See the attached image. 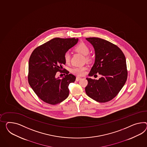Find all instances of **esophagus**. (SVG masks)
I'll return each mask as SVG.
<instances>
[{
    "instance_id": "esophagus-1",
    "label": "esophagus",
    "mask_w": 147,
    "mask_h": 147,
    "mask_svg": "<svg viewBox=\"0 0 147 147\" xmlns=\"http://www.w3.org/2000/svg\"><path fill=\"white\" fill-rule=\"evenodd\" d=\"M82 79V78L81 77H76V81H79V80H80V79Z\"/></svg>"
}]
</instances>
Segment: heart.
Segmentation results:
<instances>
[{"mask_svg":"<svg viewBox=\"0 0 147 147\" xmlns=\"http://www.w3.org/2000/svg\"><path fill=\"white\" fill-rule=\"evenodd\" d=\"M74 50L77 52L80 53L83 55H84V58L87 62L90 61L92 60V57L88 54L90 53V49L88 46L85 43L80 42L76 46ZM64 59L65 63H68L70 61V57L68 53L64 54ZM87 70L86 67H75L72 68L71 72L72 74L77 76H83L85 74Z\"/></svg>","mask_w":147,"mask_h":147,"instance_id":"1","label":"heart"}]
</instances>
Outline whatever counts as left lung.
<instances>
[{
  "mask_svg": "<svg viewBox=\"0 0 147 147\" xmlns=\"http://www.w3.org/2000/svg\"><path fill=\"white\" fill-rule=\"evenodd\" d=\"M93 46L95 63L89 76H102L98 80L87 78V95L96 101L105 103L116 96L127 78L126 58L117 46L101 38H86Z\"/></svg>",
  "mask_w": 147,
  "mask_h": 147,
  "instance_id": "8db88e82",
  "label": "left lung"
}]
</instances>
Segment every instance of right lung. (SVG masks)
I'll return each mask as SVG.
<instances>
[{"instance_id":"add662e5","label":"right lung","mask_w":147,"mask_h":147,"mask_svg":"<svg viewBox=\"0 0 147 147\" xmlns=\"http://www.w3.org/2000/svg\"><path fill=\"white\" fill-rule=\"evenodd\" d=\"M78 39L55 38L39 46L31 53L29 61L28 82L34 93L49 105L60 103L68 98L69 84L76 77L63 69L64 55L75 45ZM64 70L67 75L62 79L55 78L57 71Z\"/></svg>"}]
</instances>
